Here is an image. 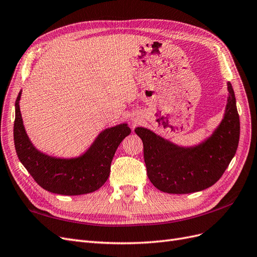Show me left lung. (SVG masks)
I'll list each match as a JSON object with an SVG mask.
<instances>
[{
	"mask_svg": "<svg viewBox=\"0 0 257 257\" xmlns=\"http://www.w3.org/2000/svg\"><path fill=\"white\" fill-rule=\"evenodd\" d=\"M229 97L221 125L210 139L194 148H181L145 128H137L142 139L144 161L152 184L162 192L186 194L214 185L236 154L240 121L234 89L227 83Z\"/></svg>",
	"mask_w": 257,
	"mask_h": 257,
	"instance_id": "obj_1",
	"label": "left lung"
}]
</instances>
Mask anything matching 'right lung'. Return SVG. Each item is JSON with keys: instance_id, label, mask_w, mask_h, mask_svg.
I'll list each match as a JSON object with an SVG mask.
<instances>
[{"instance_id": "add662e5", "label": "right lung", "mask_w": 257, "mask_h": 257, "mask_svg": "<svg viewBox=\"0 0 257 257\" xmlns=\"http://www.w3.org/2000/svg\"><path fill=\"white\" fill-rule=\"evenodd\" d=\"M19 93L16 100L14 141L18 158L36 183L49 192L62 195H80L94 192L104 185L110 175L111 162L121 141L130 135L122 123L105 129L87 153L77 159H56L39 153L32 145L24 130L19 107Z\"/></svg>"}]
</instances>
